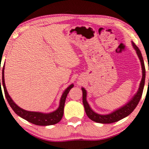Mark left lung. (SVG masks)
I'll use <instances>...</instances> for the list:
<instances>
[{
    "instance_id": "1",
    "label": "left lung",
    "mask_w": 149,
    "mask_h": 149,
    "mask_svg": "<svg viewBox=\"0 0 149 149\" xmlns=\"http://www.w3.org/2000/svg\"><path fill=\"white\" fill-rule=\"evenodd\" d=\"M133 43V46L134 49L136 50V52L137 54V56L140 60L141 64H142V79L141 81L140 86H139V90L137 91V94L133 97V98L121 108H119L117 111L113 112L111 114L108 115H99L96 113H95L93 110L90 107L88 104L87 101H86V90L82 88V91H83V104L84 106V108H85V111L87 116L89 117L91 120L94 121L95 122L97 123H102V124H111V123L116 122L117 121L120 120L124 117H127L132 112H133L136 106L138 104V103L140 100L141 97H142L143 90H144V86L145 83V77H146V70H145V66L144 60H143V57L142 53H141L140 50L138 48V47L135 45V43Z\"/></svg>"
}]
</instances>
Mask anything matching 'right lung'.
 Returning <instances> with one entry per match:
<instances>
[{
    "mask_svg": "<svg viewBox=\"0 0 149 149\" xmlns=\"http://www.w3.org/2000/svg\"><path fill=\"white\" fill-rule=\"evenodd\" d=\"M4 67L5 64L3 68V72H2V81H1L0 79V91L1 93L2 88L1 85L3 86V89H4L5 96L6 97L7 102H8L9 104L12 108V110L15 112L16 114H17L18 116H20L22 118L27 120V122L32 123V124H35V125L38 126H49V125H53V124H57L59 122L61 119H62V117L63 115V109H64V105H65V102L66 97H67L68 94L72 88H73L74 85L71 84L70 86L67 89L64 91V93L62 95L61 98L60 100V104L59 107L56 111H55L52 113H38V112H30L27 111L25 110L22 109L20 107L16 105L15 103L14 102L10 95H9L8 93H7L6 87H5V80H4ZM1 70V69H0ZM3 94V93H2Z\"/></svg>",
    "mask_w": 149,
    "mask_h": 149,
    "instance_id": "1",
    "label": "right lung"
}]
</instances>
